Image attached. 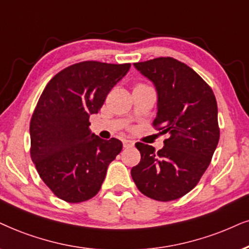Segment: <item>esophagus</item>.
I'll return each instance as SVG.
<instances>
[{"label": "esophagus", "mask_w": 249, "mask_h": 249, "mask_svg": "<svg viewBox=\"0 0 249 249\" xmlns=\"http://www.w3.org/2000/svg\"><path fill=\"white\" fill-rule=\"evenodd\" d=\"M123 146L125 148H130L134 146V141L132 140H123Z\"/></svg>", "instance_id": "obj_1"}]
</instances>
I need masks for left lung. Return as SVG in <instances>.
Masks as SVG:
<instances>
[{"label":"left lung","mask_w":249,"mask_h":249,"mask_svg":"<svg viewBox=\"0 0 249 249\" xmlns=\"http://www.w3.org/2000/svg\"><path fill=\"white\" fill-rule=\"evenodd\" d=\"M134 67L156 88L153 125L170 137L159 152L149 144L135 143L141 161L132 168V179L150 199L177 200L196 186L218 143L216 97L193 69L172 57L134 63Z\"/></svg>","instance_id":"obj_1"}]
</instances>
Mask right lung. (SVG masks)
I'll use <instances>...</instances> for the list:
<instances>
[{
	"label": "right lung",
	"instance_id": "obj_1",
	"mask_svg": "<svg viewBox=\"0 0 249 249\" xmlns=\"http://www.w3.org/2000/svg\"><path fill=\"white\" fill-rule=\"evenodd\" d=\"M130 63H75L47 84L31 118V159L43 182L71 203L95 196L108 165L121 153V140L90 133L89 116L97 114Z\"/></svg>",
	"mask_w": 249,
	"mask_h": 249
}]
</instances>
